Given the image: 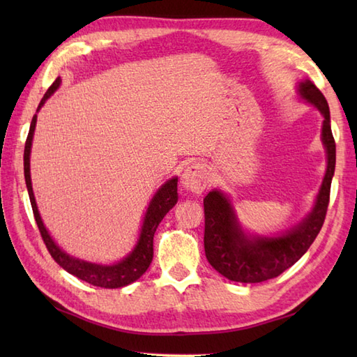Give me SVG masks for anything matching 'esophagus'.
Returning a JSON list of instances; mask_svg holds the SVG:
<instances>
[{"label": "esophagus", "mask_w": 357, "mask_h": 357, "mask_svg": "<svg viewBox=\"0 0 357 357\" xmlns=\"http://www.w3.org/2000/svg\"><path fill=\"white\" fill-rule=\"evenodd\" d=\"M181 183L187 192L202 193L208 185V172L206 165L199 162L188 165L181 176Z\"/></svg>", "instance_id": "obj_1"}]
</instances>
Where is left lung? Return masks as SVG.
<instances>
[{
    "mask_svg": "<svg viewBox=\"0 0 357 357\" xmlns=\"http://www.w3.org/2000/svg\"><path fill=\"white\" fill-rule=\"evenodd\" d=\"M302 100L322 113V142L327 150V172L313 210L291 230L279 236H248L241 229L230 199L219 192L204 198V248L207 261L216 271L234 282L256 284L278 278L305 255L319 234L330 202V187L336 165V142L331 133L330 109L325 96L312 81L299 82Z\"/></svg>",
    "mask_w": 357,
    "mask_h": 357,
    "instance_id": "obj_1",
    "label": "left lung"
}]
</instances>
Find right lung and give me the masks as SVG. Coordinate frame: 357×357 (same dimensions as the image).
I'll use <instances>...</instances> for the list:
<instances>
[{
  "instance_id": "1",
  "label": "right lung",
  "mask_w": 357,
  "mask_h": 357,
  "mask_svg": "<svg viewBox=\"0 0 357 357\" xmlns=\"http://www.w3.org/2000/svg\"><path fill=\"white\" fill-rule=\"evenodd\" d=\"M59 84H61V78H56L53 81V84L47 89V92L44 93L40 105H38V110L43 107L44 102L53 95V92L59 87ZM35 126H36V115H33L32 123H30L29 135L24 146V178H26L30 204H32L35 221H36L38 229H40L41 238L44 241L45 247H47L50 256L55 259V262L59 265V267H63L66 271H69L70 275L77 276L81 280H86V282L92 284L95 287L119 288V287H126L128 284L135 282L136 279H139L144 273H146L151 259H153V236L159 222L162 221V218L169 213V210L173 208L174 204L178 202V178H172L167 181V183L161 185V188L155 193L153 198H151L149 208L146 211V216H144L139 239L136 242L135 248L127 255V257H124L123 261L112 265H102V264H93V262L78 259V257L67 255L55 244V241L52 239L47 229L44 227L40 211H38V207H36L35 196L32 190V179H30V149H32Z\"/></svg>"
}]
</instances>
